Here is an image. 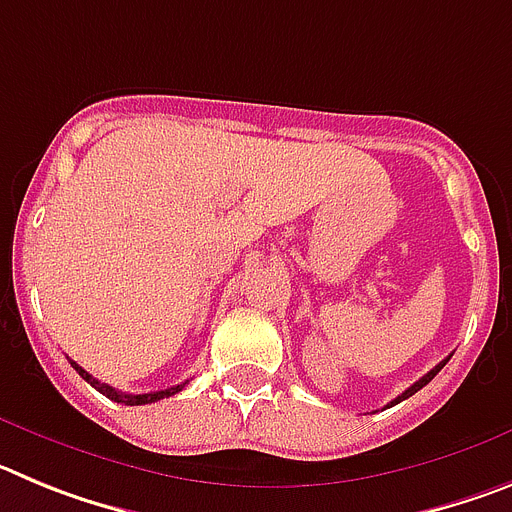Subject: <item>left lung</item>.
I'll list each match as a JSON object with an SVG mask.
<instances>
[{
	"instance_id": "obj_1",
	"label": "left lung",
	"mask_w": 512,
	"mask_h": 512,
	"mask_svg": "<svg viewBox=\"0 0 512 512\" xmlns=\"http://www.w3.org/2000/svg\"><path fill=\"white\" fill-rule=\"evenodd\" d=\"M446 361H449V359H443V361H441V364H438V366H433L431 372L425 374V377H420V379H418V382H415V384H413V387H408V390L402 392V395H400V397H395V400H392V402H390V405H387V408H392V405H397V402H402V400H408V397H413V395H415V392H418V390H423L425 384L431 382V379H433V377H436V374H438V372H441L443 366H446Z\"/></svg>"
}]
</instances>
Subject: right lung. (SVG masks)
I'll return each instance as SVG.
<instances>
[{
    "instance_id": "obj_1",
    "label": "right lung",
    "mask_w": 512,
    "mask_h": 512,
    "mask_svg": "<svg viewBox=\"0 0 512 512\" xmlns=\"http://www.w3.org/2000/svg\"><path fill=\"white\" fill-rule=\"evenodd\" d=\"M71 366H74L76 372H79L81 377H84L89 384H92L94 390L102 392V395H104V397H110V400L122 402V405H148V402H158V400H164V397H171V395H176V392H182V390H184V384H187V382H184V384H176V387H169V390L148 392V395H125V392L115 390V387H110V384L97 382V379H94L89 372H84V369H81V366L76 364V361H71Z\"/></svg>"
}]
</instances>
